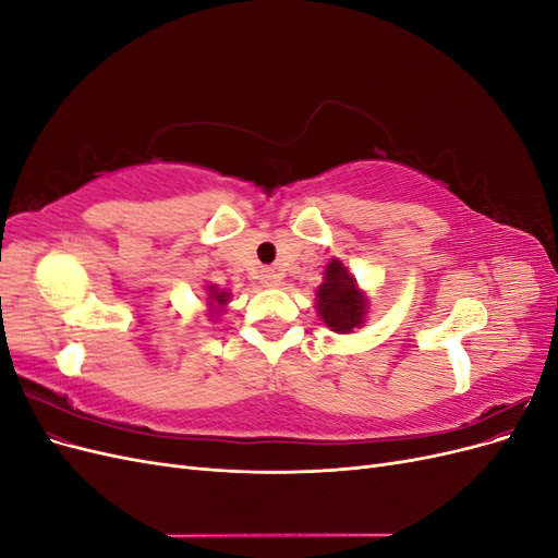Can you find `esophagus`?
Returning <instances> with one entry per match:
<instances>
[{
    "label": "esophagus",
    "mask_w": 558,
    "mask_h": 558,
    "mask_svg": "<svg viewBox=\"0 0 558 558\" xmlns=\"http://www.w3.org/2000/svg\"><path fill=\"white\" fill-rule=\"evenodd\" d=\"M260 283L267 286V289H277V286L281 283V272H277V269H263L260 272Z\"/></svg>",
    "instance_id": "esophagus-1"
}]
</instances>
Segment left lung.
Listing matches in <instances>:
<instances>
[{
    "label": "left lung",
    "instance_id": "obj_1",
    "mask_svg": "<svg viewBox=\"0 0 558 558\" xmlns=\"http://www.w3.org/2000/svg\"><path fill=\"white\" fill-rule=\"evenodd\" d=\"M369 298L361 289L351 269L330 258L324 269V281L316 289V314L337 335H351L365 326Z\"/></svg>",
    "mask_w": 558,
    "mask_h": 558
}]
</instances>
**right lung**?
<instances>
[{
  "instance_id": "1",
  "label": "right lung",
  "mask_w": 558,
  "mask_h": 558,
  "mask_svg": "<svg viewBox=\"0 0 558 558\" xmlns=\"http://www.w3.org/2000/svg\"><path fill=\"white\" fill-rule=\"evenodd\" d=\"M205 289H207V316L218 320V316L226 312L232 293L228 289H218L216 283H207Z\"/></svg>"
}]
</instances>
